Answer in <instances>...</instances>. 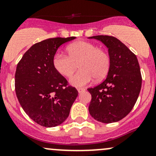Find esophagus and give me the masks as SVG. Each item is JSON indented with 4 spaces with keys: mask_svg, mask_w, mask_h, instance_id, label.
Instances as JSON below:
<instances>
[{
    "mask_svg": "<svg viewBox=\"0 0 156 156\" xmlns=\"http://www.w3.org/2000/svg\"><path fill=\"white\" fill-rule=\"evenodd\" d=\"M84 90H85V89H84V88H78V93H79V94L84 92Z\"/></svg>",
    "mask_w": 156,
    "mask_h": 156,
    "instance_id": "1",
    "label": "esophagus"
}]
</instances>
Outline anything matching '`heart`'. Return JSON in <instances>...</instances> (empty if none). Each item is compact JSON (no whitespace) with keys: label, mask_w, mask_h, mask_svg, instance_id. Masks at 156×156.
Returning a JSON list of instances; mask_svg holds the SVG:
<instances>
[{"label":"heart","mask_w":156,"mask_h":156,"mask_svg":"<svg viewBox=\"0 0 156 156\" xmlns=\"http://www.w3.org/2000/svg\"><path fill=\"white\" fill-rule=\"evenodd\" d=\"M66 50L68 56L56 53L53 64L56 70L66 78L72 76L78 65L80 70L69 80L74 87H84L94 78L99 81L108 74L110 68L109 55L94 44L79 41L69 44Z\"/></svg>","instance_id":"b5f03b06"}]
</instances>
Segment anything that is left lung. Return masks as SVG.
Returning a JSON list of instances; mask_svg holds the SVG:
<instances>
[{"label": "left lung", "mask_w": 156, "mask_h": 156, "mask_svg": "<svg viewBox=\"0 0 156 156\" xmlns=\"http://www.w3.org/2000/svg\"><path fill=\"white\" fill-rule=\"evenodd\" d=\"M103 42L108 49L110 68L106 79L87 90L91 94L89 112L103 123L120 121L130 113L137 100L142 76L136 55L112 36L90 37Z\"/></svg>", "instance_id": "1"}]
</instances>
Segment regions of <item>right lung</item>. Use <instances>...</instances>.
I'll return each mask as SVG.
<instances>
[{"mask_svg": "<svg viewBox=\"0 0 156 156\" xmlns=\"http://www.w3.org/2000/svg\"><path fill=\"white\" fill-rule=\"evenodd\" d=\"M74 39L54 37L36 43L17 64L16 97L30 119L41 126L56 127L65 122L78 97L76 88L69 85L53 64L58 48Z\"/></svg>", "mask_w": 156, "mask_h": 156, "instance_id": "1", "label": "right lung"}]
</instances>
